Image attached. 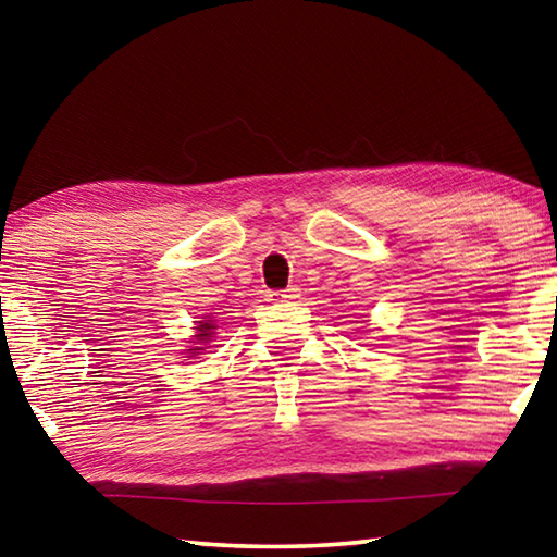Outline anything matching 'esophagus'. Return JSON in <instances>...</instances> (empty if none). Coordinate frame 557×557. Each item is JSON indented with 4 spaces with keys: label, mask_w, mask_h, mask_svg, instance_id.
<instances>
[{
    "label": "esophagus",
    "mask_w": 557,
    "mask_h": 557,
    "mask_svg": "<svg viewBox=\"0 0 557 557\" xmlns=\"http://www.w3.org/2000/svg\"><path fill=\"white\" fill-rule=\"evenodd\" d=\"M297 292H299V287H295V285H289L287 289H272V292H268V301H282V299H292V297H297Z\"/></svg>",
    "instance_id": "34e87169"
}]
</instances>
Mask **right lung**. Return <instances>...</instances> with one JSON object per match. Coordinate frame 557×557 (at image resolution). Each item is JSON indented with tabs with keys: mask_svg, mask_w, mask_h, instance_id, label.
Wrapping results in <instances>:
<instances>
[{
	"mask_svg": "<svg viewBox=\"0 0 557 557\" xmlns=\"http://www.w3.org/2000/svg\"><path fill=\"white\" fill-rule=\"evenodd\" d=\"M213 322L211 319H203V322H199V326H196V346L194 348H186L188 354L191 356H196V354H201L203 351V344H209L211 338L209 336H213Z\"/></svg>",
	"mask_w": 557,
	"mask_h": 557,
	"instance_id": "obj_1",
	"label": "right lung"
}]
</instances>
